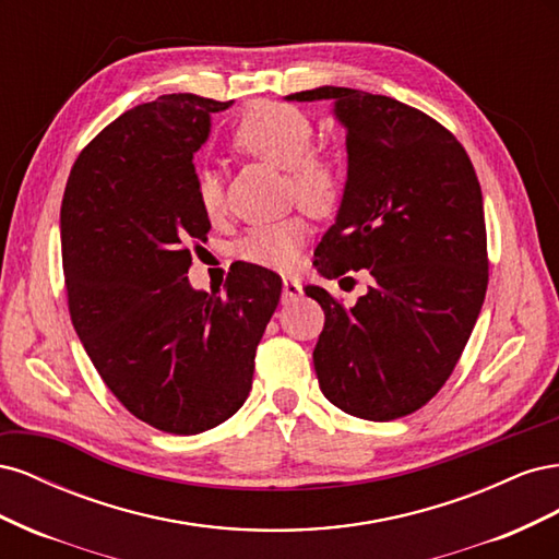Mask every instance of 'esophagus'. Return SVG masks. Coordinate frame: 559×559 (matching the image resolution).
<instances>
[{"mask_svg":"<svg viewBox=\"0 0 559 559\" xmlns=\"http://www.w3.org/2000/svg\"><path fill=\"white\" fill-rule=\"evenodd\" d=\"M300 292H302V286H300V282H298V280H294V277H284V282H282V300H284V302H294V300H298Z\"/></svg>","mask_w":559,"mask_h":559,"instance_id":"34e87169","label":"esophagus"}]
</instances>
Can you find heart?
<instances>
[{
	"label": "heart",
	"mask_w": 559,
	"mask_h": 559,
	"mask_svg": "<svg viewBox=\"0 0 559 559\" xmlns=\"http://www.w3.org/2000/svg\"><path fill=\"white\" fill-rule=\"evenodd\" d=\"M312 116L296 105L275 99L253 103L230 132V146L238 154L284 167L292 198L314 214H329L343 195L345 173L341 158L324 146H312ZM195 198L205 216H222V177L214 170H200L195 177ZM308 238L310 226L306 218L286 216L280 222L251 226L235 245V253L251 265L289 273L298 265Z\"/></svg>",
	"instance_id": "1"
}]
</instances>
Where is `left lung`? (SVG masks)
I'll list each match as a JSON object with an SVG mask.
<instances>
[{
  "mask_svg": "<svg viewBox=\"0 0 559 559\" xmlns=\"http://www.w3.org/2000/svg\"><path fill=\"white\" fill-rule=\"evenodd\" d=\"M286 99H333L347 132L345 193L314 265L329 280L370 275L354 308L306 286L326 314L312 354L319 386L354 417L411 415L450 378L485 300L476 170L450 130L394 97L321 86Z\"/></svg>",
  "mask_w": 559,
  "mask_h": 559,
  "instance_id": "1",
  "label": "left lung"
}]
</instances>
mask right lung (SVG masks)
Here are the masks:
<instances>
[{
	"mask_svg": "<svg viewBox=\"0 0 559 559\" xmlns=\"http://www.w3.org/2000/svg\"><path fill=\"white\" fill-rule=\"evenodd\" d=\"M233 103L160 95L109 123L81 151L60 210L72 324L111 394L146 425L193 436L242 408L253 357L282 280L240 265L226 292H195L191 242L210 216L193 154L212 114Z\"/></svg>",
	"mask_w": 559,
	"mask_h": 559,
	"instance_id": "add662e5",
	"label": "right lung"
}]
</instances>
